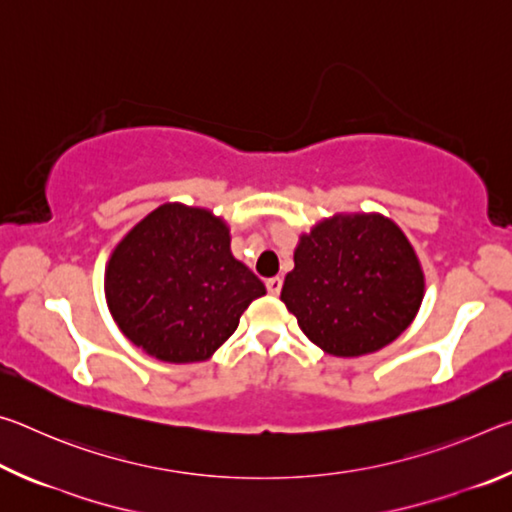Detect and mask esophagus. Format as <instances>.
I'll return each instance as SVG.
<instances>
[{
  "mask_svg": "<svg viewBox=\"0 0 512 512\" xmlns=\"http://www.w3.org/2000/svg\"><path fill=\"white\" fill-rule=\"evenodd\" d=\"M266 291L271 293V296H280V291H282V280H280V277H268V280H266Z\"/></svg>",
  "mask_w": 512,
  "mask_h": 512,
  "instance_id": "34e87169",
  "label": "esophagus"
}]
</instances>
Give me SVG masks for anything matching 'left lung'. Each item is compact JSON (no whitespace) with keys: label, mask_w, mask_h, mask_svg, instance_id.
Returning a JSON list of instances; mask_svg holds the SVG:
<instances>
[{"label":"left lung","mask_w":512,"mask_h":512,"mask_svg":"<svg viewBox=\"0 0 512 512\" xmlns=\"http://www.w3.org/2000/svg\"><path fill=\"white\" fill-rule=\"evenodd\" d=\"M282 302L311 343L361 357L413 323L424 273L409 239L381 214H336L300 237Z\"/></svg>","instance_id":"1"}]
</instances>
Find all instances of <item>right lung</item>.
<instances>
[{"mask_svg": "<svg viewBox=\"0 0 512 512\" xmlns=\"http://www.w3.org/2000/svg\"><path fill=\"white\" fill-rule=\"evenodd\" d=\"M266 293L230 253V230L201 207L164 203L112 250L106 298L121 332L167 363L210 359Z\"/></svg>", "mask_w": 512, "mask_h": 512, "instance_id": "1", "label": "right lung"}]
</instances>
